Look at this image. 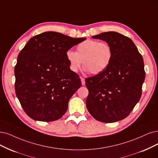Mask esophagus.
Returning a JSON list of instances; mask_svg holds the SVG:
<instances>
[{
    "label": "esophagus",
    "mask_w": 158,
    "mask_h": 158,
    "mask_svg": "<svg viewBox=\"0 0 158 158\" xmlns=\"http://www.w3.org/2000/svg\"><path fill=\"white\" fill-rule=\"evenodd\" d=\"M81 83H82L83 85H85V79L83 77H81Z\"/></svg>",
    "instance_id": "1"
}]
</instances>
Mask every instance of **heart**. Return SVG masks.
<instances>
[{
	"mask_svg": "<svg viewBox=\"0 0 158 158\" xmlns=\"http://www.w3.org/2000/svg\"><path fill=\"white\" fill-rule=\"evenodd\" d=\"M66 57L72 72H77L83 63L85 71L98 74L109 65L113 51L107 42L87 39L77 45V52L68 50Z\"/></svg>",
	"mask_w": 158,
	"mask_h": 158,
	"instance_id": "1",
	"label": "heart"
}]
</instances>
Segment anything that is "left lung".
<instances>
[{
  "instance_id": "obj_1",
  "label": "left lung",
  "mask_w": 158,
  "mask_h": 158,
  "mask_svg": "<svg viewBox=\"0 0 158 158\" xmlns=\"http://www.w3.org/2000/svg\"><path fill=\"white\" fill-rule=\"evenodd\" d=\"M92 38L109 44L113 57L103 72L86 78V107L96 120L112 123L126 118L141 98L143 58L133 41L120 33L103 32Z\"/></svg>"
}]
</instances>
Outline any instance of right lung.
Here are the masks:
<instances>
[{"mask_svg": "<svg viewBox=\"0 0 158 158\" xmlns=\"http://www.w3.org/2000/svg\"><path fill=\"white\" fill-rule=\"evenodd\" d=\"M85 39L45 32L31 38L21 51L14 68L15 90L29 117L52 122L65 114L69 99L81 86L66 52Z\"/></svg>", "mask_w": 158, "mask_h": 158, "instance_id": "right-lung-1", "label": "right lung"}]
</instances>
